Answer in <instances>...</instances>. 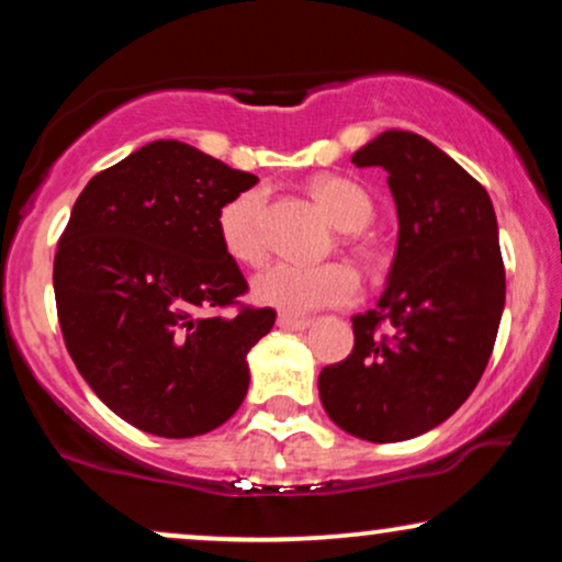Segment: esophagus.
<instances>
[{"label":"esophagus","mask_w":562,"mask_h":562,"mask_svg":"<svg viewBox=\"0 0 562 562\" xmlns=\"http://www.w3.org/2000/svg\"><path fill=\"white\" fill-rule=\"evenodd\" d=\"M277 327L288 329V333H303V329L311 327V319H301V316L280 314V316H277Z\"/></svg>","instance_id":"obj_1"}]
</instances>
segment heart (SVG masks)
<instances>
[{"instance_id": "1", "label": "heart", "mask_w": 562, "mask_h": 562, "mask_svg": "<svg viewBox=\"0 0 562 562\" xmlns=\"http://www.w3.org/2000/svg\"><path fill=\"white\" fill-rule=\"evenodd\" d=\"M311 193L340 229L367 227L374 214L369 193L353 180L319 178L311 182ZM263 212H267L263 188H248L220 209L216 229H220L222 248L235 261L254 267L267 254ZM251 293L261 306L277 308L290 316H303L311 311L346 306L353 301L358 295V277L346 263L306 267V263L277 261L254 277Z\"/></svg>"}]
</instances>
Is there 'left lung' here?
<instances>
[{
	"instance_id": "8db88e82",
	"label": "left lung",
	"mask_w": 562,
	"mask_h": 562,
	"mask_svg": "<svg viewBox=\"0 0 562 562\" xmlns=\"http://www.w3.org/2000/svg\"><path fill=\"white\" fill-rule=\"evenodd\" d=\"M353 165L387 172L397 248L376 308L353 316L350 356L322 369L319 397L348 435L403 442L439 427L482 380L505 308L497 216L456 159L411 131L380 133Z\"/></svg>"
}]
</instances>
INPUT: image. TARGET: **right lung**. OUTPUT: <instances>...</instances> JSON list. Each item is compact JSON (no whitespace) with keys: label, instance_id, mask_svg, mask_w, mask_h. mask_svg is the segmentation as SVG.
<instances>
[{"label":"right lung","instance_id":"add662e5","mask_svg":"<svg viewBox=\"0 0 562 562\" xmlns=\"http://www.w3.org/2000/svg\"><path fill=\"white\" fill-rule=\"evenodd\" d=\"M256 182L182 140H151L72 206L54 256L65 346L99 401L140 431L206 435L246 397V356L277 314L206 311L248 290L216 216Z\"/></svg>","mask_w":562,"mask_h":562}]
</instances>
